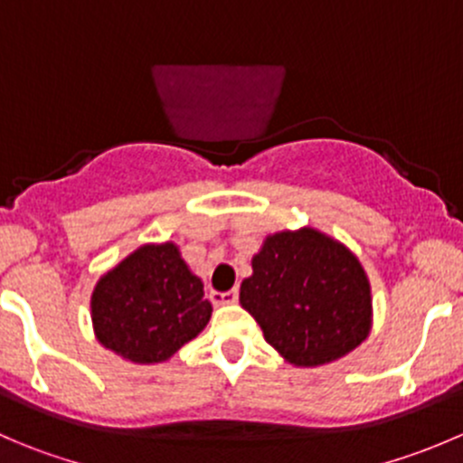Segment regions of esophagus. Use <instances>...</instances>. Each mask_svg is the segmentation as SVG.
Returning a JSON list of instances; mask_svg holds the SVG:
<instances>
[{"mask_svg": "<svg viewBox=\"0 0 463 463\" xmlns=\"http://www.w3.org/2000/svg\"><path fill=\"white\" fill-rule=\"evenodd\" d=\"M210 298H213L214 305H232L240 298V291L237 288H231V291H213Z\"/></svg>", "mask_w": 463, "mask_h": 463, "instance_id": "esophagus-1", "label": "esophagus"}]
</instances>
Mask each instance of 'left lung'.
Wrapping results in <instances>:
<instances>
[{"instance_id":"1","label":"left lung","mask_w":463,"mask_h":463,"mask_svg":"<svg viewBox=\"0 0 463 463\" xmlns=\"http://www.w3.org/2000/svg\"><path fill=\"white\" fill-rule=\"evenodd\" d=\"M240 302L293 365L343 358L370 334V282L361 261L314 228L270 235L241 282Z\"/></svg>"}]
</instances>
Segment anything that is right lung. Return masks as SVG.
Listing matches in <instances>:
<instances>
[{"label": "right lung", "instance_id": "add662e5", "mask_svg": "<svg viewBox=\"0 0 463 463\" xmlns=\"http://www.w3.org/2000/svg\"><path fill=\"white\" fill-rule=\"evenodd\" d=\"M213 307L175 244H147L102 275L91 296L98 340L132 363H161L197 338Z\"/></svg>", "mask_w": 463, "mask_h": 463}]
</instances>
